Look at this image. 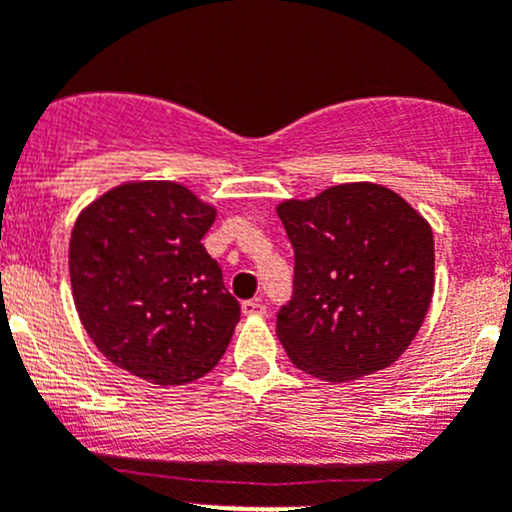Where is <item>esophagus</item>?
<instances>
[{"instance_id": "esophagus-1", "label": "esophagus", "mask_w": 512, "mask_h": 512, "mask_svg": "<svg viewBox=\"0 0 512 512\" xmlns=\"http://www.w3.org/2000/svg\"><path fill=\"white\" fill-rule=\"evenodd\" d=\"M242 312H245V315H265V302H262V297L245 300L242 302Z\"/></svg>"}]
</instances>
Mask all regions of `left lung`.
Listing matches in <instances>:
<instances>
[{"label": "left lung", "mask_w": 512, "mask_h": 512, "mask_svg": "<svg viewBox=\"0 0 512 512\" xmlns=\"http://www.w3.org/2000/svg\"><path fill=\"white\" fill-rule=\"evenodd\" d=\"M295 250L277 337L307 375L357 380L393 365L435 290L433 230L398 192L372 182L277 205Z\"/></svg>", "instance_id": "obj_1"}]
</instances>
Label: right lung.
Returning a JSON list of instances; mask_svg holds the SVG:
<instances>
[{"mask_svg": "<svg viewBox=\"0 0 512 512\" xmlns=\"http://www.w3.org/2000/svg\"><path fill=\"white\" fill-rule=\"evenodd\" d=\"M215 217L177 182H127L77 217L74 305L109 362L155 385L192 382L220 362L240 302L202 245Z\"/></svg>", "mask_w": 512, "mask_h": 512, "instance_id": "right-lung-1", "label": "right lung"}]
</instances>
